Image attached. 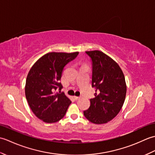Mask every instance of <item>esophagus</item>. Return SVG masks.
Returning <instances> with one entry per match:
<instances>
[{
  "mask_svg": "<svg viewBox=\"0 0 155 155\" xmlns=\"http://www.w3.org/2000/svg\"><path fill=\"white\" fill-rule=\"evenodd\" d=\"M74 98L75 100H79L80 99V97H76V96H74Z\"/></svg>",
  "mask_w": 155,
  "mask_h": 155,
  "instance_id": "34e87169",
  "label": "esophagus"
}]
</instances>
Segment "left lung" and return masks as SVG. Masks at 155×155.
Listing matches in <instances>:
<instances>
[{
    "instance_id": "8db88e82",
    "label": "left lung",
    "mask_w": 155,
    "mask_h": 155,
    "mask_svg": "<svg viewBox=\"0 0 155 155\" xmlns=\"http://www.w3.org/2000/svg\"><path fill=\"white\" fill-rule=\"evenodd\" d=\"M93 61L92 87L95 97L84 115L91 123H107L117 116L123 106L127 84L124 75L117 62L100 51H86Z\"/></svg>"
}]
</instances>
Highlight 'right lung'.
<instances>
[{
  "mask_svg": "<svg viewBox=\"0 0 155 155\" xmlns=\"http://www.w3.org/2000/svg\"><path fill=\"white\" fill-rule=\"evenodd\" d=\"M78 53L48 52L36 61L28 72L25 96L35 116L45 123H56L67 113L71 101L64 93H59L57 90L62 88L59 81L64 67Z\"/></svg>",
  "mask_w": 155,
  "mask_h": 155,
  "instance_id": "right-lung-1",
  "label": "right lung"
}]
</instances>
